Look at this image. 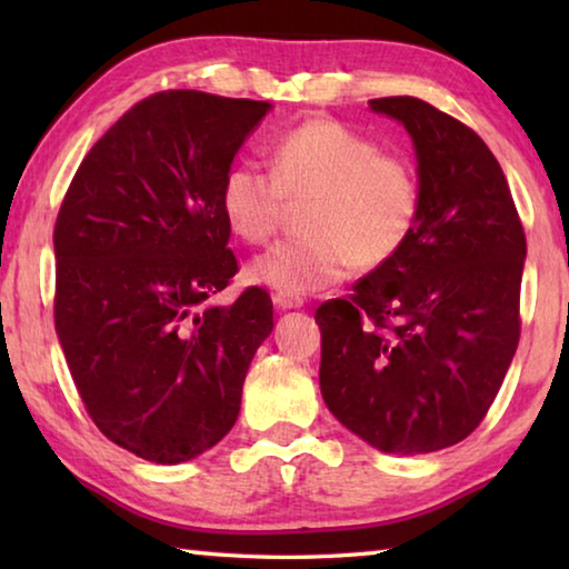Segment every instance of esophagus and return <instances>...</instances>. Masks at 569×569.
<instances>
[{
  "instance_id": "esophagus-1",
  "label": "esophagus",
  "mask_w": 569,
  "mask_h": 569,
  "mask_svg": "<svg viewBox=\"0 0 569 569\" xmlns=\"http://www.w3.org/2000/svg\"><path fill=\"white\" fill-rule=\"evenodd\" d=\"M273 303H276V308H281V311H288V308H301L303 298L301 296H288V293H276Z\"/></svg>"
}]
</instances>
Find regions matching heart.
I'll return each mask as SVG.
<instances>
[{
  "mask_svg": "<svg viewBox=\"0 0 569 569\" xmlns=\"http://www.w3.org/2000/svg\"><path fill=\"white\" fill-rule=\"evenodd\" d=\"M298 203H306V236L273 246L248 268L250 281L288 296L339 283L353 266H389L417 230L421 188L403 158L341 122L313 118L273 142L271 170L236 162L220 180V210L246 243L271 240Z\"/></svg>",
  "mask_w": 569,
  "mask_h": 569,
  "instance_id": "obj_1",
  "label": "heart"
}]
</instances>
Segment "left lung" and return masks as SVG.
<instances>
[{
	"label": "left lung",
	"instance_id": "left-lung-1",
	"mask_svg": "<svg viewBox=\"0 0 569 569\" xmlns=\"http://www.w3.org/2000/svg\"><path fill=\"white\" fill-rule=\"evenodd\" d=\"M417 150L419 223L389 266L319 306L321 393L387 455L467 439L492 407L519 343L522 220L492 150L419 98L369 100Z\"/></svg>",
	"mask_w": 569,
	"mask_h": 569
}]
</instances>
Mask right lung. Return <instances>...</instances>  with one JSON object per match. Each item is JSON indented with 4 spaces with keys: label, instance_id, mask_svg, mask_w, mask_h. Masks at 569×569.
<instances>
[{
    "label": "right lung",
    "instance_id": "right-lung-1",
    "mask_svg": "<svg viewBox=\"0 0 569 569\" xmlns=\"http://www.w3.org/2000/svg\"><path fill=\"white\" fill-rule=\"evenodd\" d=\"M271 102L198 90L130 108L77 168L54 223V329L84 409L156 465L196 459L238 419L248 366L273 331L238 273L220 180Z\"/></svg>",
    "mask_w": 569,
    "mask_h": 569
}]
</instances>
